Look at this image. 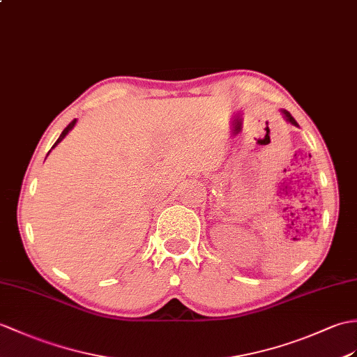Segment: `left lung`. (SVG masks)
<instances>
[{
    "label": "left lung",
    "instance_id": "1",
    "mask_svg": "<svg viewBox=\"0 0 357 357\" xmlns=\"http://www.w3.org/2000/svg\"><path fill=\"white\" fill-rule=\"evenodd\" d=\"M281 114H283V119L287 121V123H291V124H294V126H296L298 128V123L295 121V119L292 117V115H291V112H289V111H286V109H281L280 111Z\"/></svg>",
    "mask_w": 357,
    "mask_h": 357
}]
</instances>
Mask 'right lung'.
I'll return each instance as SVG.
<instances>
[{
    "mask_svg": "<svg viewBox=\"0 0 357 357\" xmlns=\"http://www.w3.org/2000/svg\"><path fill=\"white\" fill-rule=\"evenodd\" d=\"M76 123H77V120H73V121L68 124V126H66V128L63 129V132H62V134H61V137L57 138V141H56V143L53 144V147H52V149H54L57 144L61 143V141H62V139H63L66 135H68V132H70V130H71L74 126H76ZM50 152H52V151H50ZM50 152H48V153H50Z\"/></svg>",
    "mask_w": 357,
    "mask_h": 357,
    "instance_id": "add662e5",
    "label": "right lung"
}]
</instances>
